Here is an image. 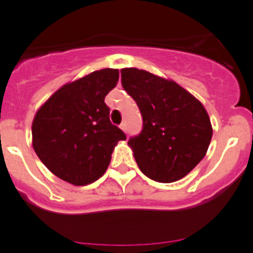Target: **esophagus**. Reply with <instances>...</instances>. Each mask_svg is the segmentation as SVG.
Masks as SVG:
<instances>
[{
    "label": "esophagus",
    "mask_w": 253,
    "mask_h": 253,
    "mask_svg": "<svg viewBox=\"0 0 253 253\" xmlns=\"http://www.w3.org/2000/svg\"><path fill=\"white\" fill-rule=\"evenodd\" d=\"M120 127H121V129L125 132V133H127V125H126V122H122V124L120 125Z\"/></svg>",
    "instance_id": "esophagus-1"
}]
</instances>
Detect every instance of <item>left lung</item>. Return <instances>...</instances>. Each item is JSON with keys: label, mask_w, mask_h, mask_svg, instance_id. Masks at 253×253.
Returning a JSON list of instances; mask_svg holds the SVG:
<instances>
[{"label": "left lung", "mask_w": 253, "mask_h": 253, "mask_svg": "<svg viewBox=\"0 0 253 253\" xmlns=\"http://www.w3.org/2000/svg\"><path fill=\"white\" fill-rule=\"evenodd\" d=\"M121 82L141 111V133L128 145L147 177L174 182L205 158L211 120L205 106L177 83L138 68H122Z\"/></svg>", "instance_id": "1"}]
</instances>
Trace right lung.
I'll return each instance as SVG.
<instances>
[{
  "instance_id": "right-lung-1",
  "label": "right lung",
  "mask_w": 253,
  "mask_h": 253,
  "mask_svg": "<svg viewBox=\"0 0 253 253\" xmlns=\"http://www.w3.org/2000/svg\"><path fill=\"white\" fill-rule=\"evenodd\" d=\"M119 71L104 68L58 89L39 109L33 148L45 167L76 186L94 182L108 169L112 150L126 134L110 121L105 96Z\"/></svg>"
}]
</instances>
